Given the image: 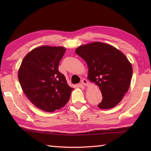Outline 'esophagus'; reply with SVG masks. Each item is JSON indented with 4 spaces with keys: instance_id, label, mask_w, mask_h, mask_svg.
Listing matches in <instances>:
<instances>
[{
    "instance_id": "1",
    "label": "esophagus",
    "mask_w": 151,
    "mask_h": 151,
    "mask_svg": "<svg viewBox=\"0 0 151 151\" xmlns=\"http://www.w3.org/2000/svg\"><path fill=\"white\" fill-rule=\"evenodd\" d=\"M81 84H82V85H84V86H88V81L86 79H83L82 81H81Z\"/></svg>"
}]
</instances>
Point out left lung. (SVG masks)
<instances>
[{"label": "left lung", "instance_id": "1", "mask_svg": "<svg viewBox=\"0 0 151 151\" xmlns=\"http://www.w3.org/2000/svg\"><path fill=\"white\" fill-rule=\"evenodd\" d=\"M75 52L87 63L88 80L101 91L102 100L98 107H115L130 86L132 67L127 56L112 45L99 41L82 45Z\"/></svg>", "mask_w": 151, "mask_h": 151}]
</instances>
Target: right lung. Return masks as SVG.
I'll return each instance as SVG.
<instances>
[{
    "label": "right lung",
    "mask_w": 151,
    "mask_h": 151,
    "mask_svg": "<svg viewBox=\"0 0 151 151\" xmlns=\"http://www.w3.org/2000/svg\"><path fill=\"white\" fill-rule=\"evenodd\" d=\"M65 52L63 47H36L24 56L19 67L18 78L22 91L41 110L54 111L69 100L73 88L58 71L60 61Z\"/></svg>",
    "instance_id": "add662e5"
}]
</instances>
